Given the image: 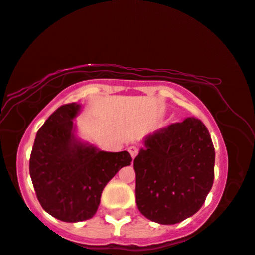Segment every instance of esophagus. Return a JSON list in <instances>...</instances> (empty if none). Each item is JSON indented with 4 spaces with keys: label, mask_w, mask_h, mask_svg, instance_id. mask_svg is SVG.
Instances as JSON below:
<instances>
[{
    "label": "esophagus",
    "mask_w": 255,
    "mask_h": 255,
    "mask_svg": "<svg viewBox=\"0 0 255 255\" xmlns=\"http://www.w3.org/2000/svg\"><path fill=\"white\" fill-rule=\"evenodd\" d=\"M128 151H129V153H130V155H131V157H132V159H134V158H135V157H136V155H137V152H138V149H137V148H136V146H134V145H131V146H129Z\"/></svg>",
    "instance_id": "34e87169"
}]
</instances>
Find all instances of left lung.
Masks as SVG:
<instances>
[{"mask_svg":"<svg viewBox=\"0 0 255 255\" xmlns=\"http://www.w3.org/2000/svg\"><path fill=\"white\" fill-rule=\"evenodd\" d=\"M143 143L134 159L138 210L159 224L193 216L214 182L215 149L207 127L187 118L146 136Z\"/></svg>","mask_w":255,"mask_h":255,"instance_id":"8db88e82","label":"left lung"}]
</instances>
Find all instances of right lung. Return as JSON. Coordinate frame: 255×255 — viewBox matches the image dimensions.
Listing matches in <instances>:
<instances>
[{"mask_svg": "<svg viewBox=\"0 0 255 255\" xmlns=\"http://www.w3.org/2000/svg\"><path fill=\"white\" fill-rule=\"evenodd\" d=\"M80 111L76 103L59 107L38 130L30 157L41 207L69 223L93 217L107 182L131 163L128 151H103L77 137L74 119Z\"/></svg>", "mask_w": 255, "mask_h": 255, "instance_id": "right-lung-1", "label": "right lung"}]
</instances>
